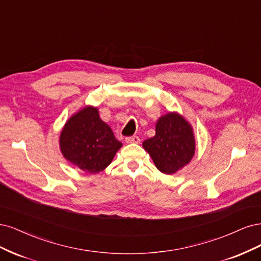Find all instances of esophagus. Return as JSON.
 <instances>
[{
  "label": "esophagus",
  "instance_id": "1",
  "mask_svg": "<svg viewBox=\"0 0 261 261\" xmlns=\"http://www.w3.org/2000/svg\"><path fill=\"white\" fill-rule=\"evenodd\" d=\"M125 142L129 143V144H132V143H136V144H139V143L141 142L140 138L137 137V136H133V137H128L125 138Z\"/></svg>",
  "mask_w": 261,
  "mask_h": 261
}]
</instances>
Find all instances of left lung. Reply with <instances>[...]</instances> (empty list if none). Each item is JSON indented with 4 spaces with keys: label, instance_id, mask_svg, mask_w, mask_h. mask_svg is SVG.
Instances as JSON below:
<instances>
[{
    "label": "left lung",
    "instance_id": "1",
    "mask_svg": "<svg viewBox=\"0 0 261 261\" xmlns=\"http://www.w3.org/2000/svg\"><path fill=\"white\" fill-rule=\"evenodd\" d=\"M159 171L172 174L187 166L195 154L192 125L178 113H168L156 123L155 137L143 142Z\"/></svg>",
    "mask_w": 261,
    "mask_h": 261
}]
</instances>
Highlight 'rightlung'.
<instances>
[{
    "label": "right lung",
    "mask_w": 261,
    "mask_h": 261,
    "mask_svg": "<svg viewBox=\"0 0 261 261\" xmlns=\"http://www.w3.org/2000/svg\"><path fill=\"white\" fill-rule=\"evenodd\" d=\"M60 146L64 157L72 165L87 173H97L111 165L122 144L99 118L98 109L86 106L65 123Z\"/></svg>",
    "instance_id": "right-lung-1"
}]
</instances>
